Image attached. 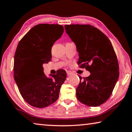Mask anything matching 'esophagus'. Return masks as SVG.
<instances>
[{
    "label": "esophagus",
    "mask_w": 132,
    "mask_h": 132,
    "mask_svg": "<svg viewBox=\"0 0 132 132\" xmlns=\"http://www.w3.org/2000/svg\"><path fill=\"white\" fill-rule=\"evenodd\" d=\"M66 73H67V75H68V76H70V75H71V71H69V70H67V71H66Z\"/></svg>",
    "instance_id": "1"
}]
</instances>
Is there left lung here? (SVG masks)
<instances>
[{
	"instance_id": "left-lung-1",
	"label": "left lung",
	"mask_w": 132,
	"mask_h": 132,
	"mask_svg": "<svg viewBox=\"0 0 132 132\" xmlns=\"http://www.w3.org/2000/svg\"><path fill=\"white\" fill-rule=\"evenodd\" d=\"M64 29L76 46L78 64L90 75L79 76L76 97L89 106L104 103L111 95L119 78V65L110 40L97 28L90 25H65Z\"/></svg>"
}]
</instances>
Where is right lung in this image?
Segmentation results:
<instances>
[{
    "instance_id": "right-lung-1",
    "label": "right lung",
    "mask_w": 132,
    "mask_h": 132,
    "mask_svg": "<svg viewBox=\"0 0 132 132\" xmlns=\"http://www.w3.org/2000/svg\"><path fill=\"white\" fill-rule=\"evenodd\" d=\"M59 24H41L34 26L18 44L14 59V78L20 93L30 105L42 108L56 101L66 72L44 74L43 64L51 61L53 44L63 34Z\"/></svg>"
}]
</instances>
